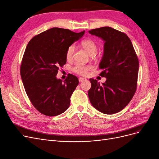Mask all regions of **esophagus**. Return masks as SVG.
Listing matches in <instances>:
<instances>
[{"label":"esophagus","mask_w":159,"mask_h":159,"mask_svg":"<svg viewBox=\"0 0 159 159\" xmlns=\"http://www.w3.org/2000/svg\"><path fill=\"white\" fill-rule=\"evenodd\" d=\"M85 80V79L84 78H79V81H80V82H82V81H84Z\"/></svg>","instance_id":"1"}]
</instances>
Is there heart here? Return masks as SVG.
<instances>
[{
	"instance_id": "obj_1",
	"label": "heart",
	"mask_w": 159,
	"mask_h": 159,
	"mask_svg": "<svg viewBox=\"0 0 159 159\" xmlns=\"http://www.w3.org/2000/svg\"><path fill=\"white\" fill-rule=\"evenodd\" d=\"M81 46L83 47V48L86 51V52L90 56L94 55L98 50V45L95 42L91 39H85L81 41ZM74 52V46H70L66 50V58L70 60L72 58L73 54ZM91 68L90 66H84L80 64H77L74 68L73 70L75 73L81 75H85L87 74V72Z\"/></svg>"
}]
</instances>
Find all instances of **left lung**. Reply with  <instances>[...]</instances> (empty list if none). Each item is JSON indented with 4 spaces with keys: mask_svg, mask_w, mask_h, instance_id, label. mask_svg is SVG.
<instances>
[{
    "mask_svg": "<svg viewBox=\"0 0 159 159\" xmlns=\"http://www.w3.org/2000/svg\"><path fill=\"white\" fill-rule=\"evenodd\" d=\"M104 42L99 63L100 75L106 78L100 84L89 79L88 97L93 107L105 114L118 113L133 98L137 89L139 61L132 42L125 33L105 26L89 31Z\"/></svg>",
    "mask_w": 159,
    "mask_h": 159,
    "instance_id": "1",
    "label": "left lung"
}]
</instances>
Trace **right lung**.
<instances>
[{"mask_svg": "<svg viewBox=\"0 0 159 159\" xmlns=\"http://www.w3.org/2000/svg\"><path fill=\"white\" fill-rule=\"evenodd\" d=\"M68 29L52 28L28 42L20 66V75L28 97L34 107L47 116H56L68 109L72 93L79 84L68 74L56 78L60 66L66 63V50L84 34Z\"/></svg>", "mask_w": 159, "mask_h": 159, "instance_id": "add662e5", "label": "right lung"}]
</instances>
